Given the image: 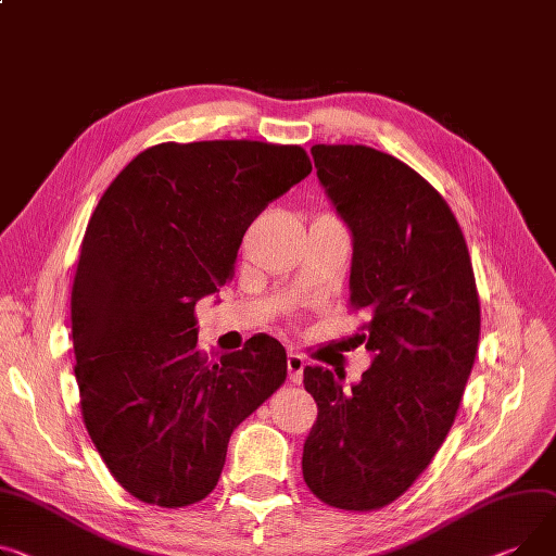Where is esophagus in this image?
I'll return each instance as SVG.
<instances>
[{"label": "esophagus", "instance_id": "34e87169", "mask_svg": "<svg viewBox=\"0 0 556 556\" xmlns=\"http://www.w3.org/2000/svg\"><path fill=\"white\" fill-rule=\"evenodd\" d=\"M304 357L300 353H288V378L292 384L302 382V374H304Z\"/></svg>", "mask_w": 556, "mask_h": 556}]
</instances>
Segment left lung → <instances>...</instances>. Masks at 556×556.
I'll use <instances>...</instances> for the list:
<instances>
[{
  "instance_id": "left-lung-1",
  "label": "left lung",
  "mask_w": 556,
  "mask_h": 556,
  "mask_svg": "<svg viewBox=\"0 0 556 556\" xmlns=\"http://www.w3.org/2000/svg\"><path fill=\"white\" fill-rule=\"evenodd\" d=\"M311 154L353 232V342L374 364L351 389L304 368L319 414L302 469L321 503L371 511L409 490L445 442L476 359L480 300L463 230L429 180L366 144Z\"/></svg>"
}]
</instances>
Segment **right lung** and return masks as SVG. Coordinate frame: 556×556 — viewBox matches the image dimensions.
Instances as JSON below:
<instances>
[{
    "label": "right lung",
    "mask_w": 556,
    "mask_h": 556,
    "mask_svg": "<svg viewBox=\"0 0 556 556\" xmlns=\"http://www.w3.org/2000/svg\"><path fill=\"white\" fill-rule=\"evenodd\" d=\"M311 169L300 144L161 142L98 201L71 288L73 371L100 458L138 501H203L232 431L286 382V351L266 336L207 359L194 306L235 277L252 220Z\"/></svg>",
    "instance_id": "add662e5"
}]
</instances>
